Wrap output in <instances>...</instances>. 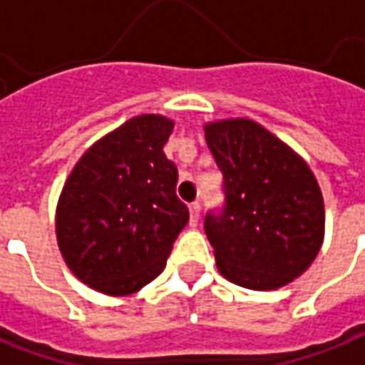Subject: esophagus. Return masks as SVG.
Wrapping results in <instances>:
<instances>
[{"label": "esophagus", "instance_id": "34e87169", "mask_svg": "<svg viewBox=\"0 0 365 365\" xmlns=\"http://www.w3.org/2000/svg\"><path fill=\"white\" fill-rule=\"evenodd\" d=\"M200 210H202V205L197 202L190 203V225L192 227H195L197 222H200Z\"/></svg>", "mask_w": 365, "mask_h": 365}]
</instances>
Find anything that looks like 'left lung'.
Returning <instances> with one entry per match:
<instances>
[{"instance_id": "obj_1", "label": "left lung", "mask_w": 365, "mask_h": 365, "mask_svg": "<svg viewBox=\"0 0 365 365\" xmlns=\"http://www.w3.org/2000/svg\"><path fill=\"white\" fill-rule=\"evenodd\" d=\"M224 175V205L203 230L222 276L247 289H277L302 276L324 242V197L307 163L252 120L207 123Z\"/></svg>"}]
</instances>
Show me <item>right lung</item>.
Instances as JSON below:
<instances>
[{
  "label": "right lung",
  "mask_w": 365,
  "mask_h": 365,
  "mask_svg": "<svg viewBox=\"0 0 365 365\" xmlns=\"http://www.w3.org/2000/svg\"><path fill=\"white\" fill-rule=\"evenodd\" d=\"M173 121L138 115L89 148L59 195L56 234L86 286L128 296L162 274L190 212L165 158Z\"/></svg>",
  "instance_id": "add662e5"
}]
</instances>
